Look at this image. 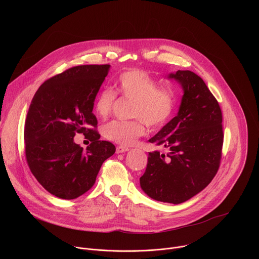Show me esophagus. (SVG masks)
Returning a JSON list of instances; mask_svg holds the SVG:
<instances>
[{"instance_id":"1","label":"esophagus","mask_w":259,"mask_h":259,"mask_svg":"<svg viewBox=\"0 0 259 259\" xmlns=\"http://www.w3.org/2000/svg\"><path fill=\"white\" fill-rule=\"evenodd\" d=\"M129 151V149L127 146H124V145H119V146H117V150H116V152H117V154H122V153H125V152H128Z\"/></svg>"}]
</instances>
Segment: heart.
Wrapping results in <instances>:
<instances>
[{"mask_svg": "<svg viewBox=\"0 0 259 259\" xmlns=\"http://www.w3.org/2000/svg\"><path fill=\"white\" fill-rule=\"evenodd\" d=\"M116 93L133 101L131 117L133 121H113L102 128L103 136L113 142L131 145L145 132V124L153 129L164 127L175 110L174 94L160 88L149 72L130 69L121 73L116 82ZM116 94L108 89L101 90L93 103L95 115L106 119L113 110Z\"/></svg>", "mask_w": 259, "mask_h": 259, "instance_id": "1", "label": "heart"}]
</instances>
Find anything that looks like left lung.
<instances>
[{"mask_svg":"<svg viewBox=\"0 0 259 259\" xmlns=\"http://www.w3.org/2000/svg\"><path fill=\"white\" fill-rule=\"evenodd\" d=\"M169 79L182 87L177 116L149 141L168 149L149 153L142 191L152 199L180 204L203 191L216 175L224 143L220 106L205 82L191 70H177Z\"/></svg>","mask_w":259,"mask_h":259,"instance_id":"8db88e82","label":"left lung"}]
</instances>
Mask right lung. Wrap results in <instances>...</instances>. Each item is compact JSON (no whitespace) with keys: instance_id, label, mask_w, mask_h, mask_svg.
Listing matches in <instances>:
<instances>
[{"instance_id":"1","label":"right lung","mask_w":259,"mask_h":259,"mask_svg":"<svg viewBox=\"0 0 259 259\" xmlns=\"http://www.w3.org/2000/svg\"><path fill=\"white\" fill-rule=\"evenodd\" d=\"M109 68L70 67L45 81L30 102L24 127L26 162L41 186L57 198L72 200L88 192L102 163L116 152L112 142L99 139L92 113ZM77 133L90 137L86 150L73 141Z\"/></svg>"}]
</instances>
